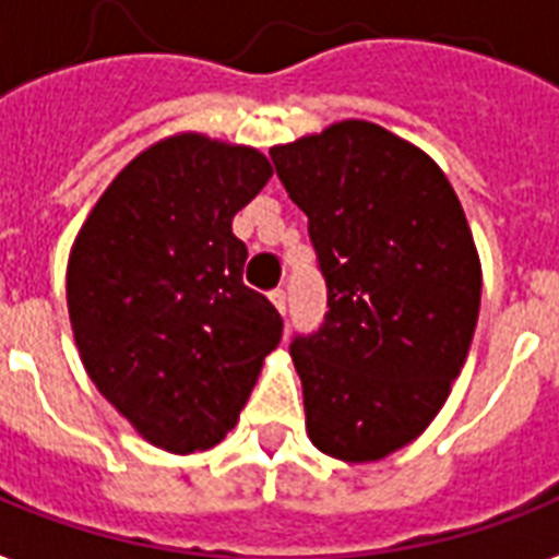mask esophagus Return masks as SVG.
I'll return each instance as SVG.
<instances>
[{
  "mask_svg": "<svg viewBox=\"0 0 559 559\" xmlns=\"http://www.w3.org/2000/svg\"><path fill=\"white\" fill-rule=\"evenodd\" d=\"M270 298H272V305L278 307V313H281V316L287 313V293H284V289H272Z\"/></svg>",
  "mask_w": 559,
  "mask_h": 559,
  "instance_id": "obj_1",
  "label": "esophagus"
}]
</instances>
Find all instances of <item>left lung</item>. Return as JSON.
<instances>
[{"instance_id": "left-lung-1", "label": "left lung", "mask_w": 559, "mask_h": 559, "mask_svg": "<svg viewBox=\"0 0 559 559\" xmlns=\"http://www.w3.org/2000/svg\"><path fill=\"white\" fill-rule=\"evenodd\" d=\"M307 214L328 316L289 345L313 447L368 464L432 424L464 368L481 261L464 209L420 147L371 121H336L270 151Z\"/></svg>"}]
</instances>
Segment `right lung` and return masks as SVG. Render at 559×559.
Returning <instances> with one entry per match:
<instances>
[{
    "label": "right lung",
    "instance_id": "add662e5",
    "mask_svg": "<svg viewBox=\"0 0 559 559\" xmlns=\"http://www.w3.org/2000/svg\"><path fill=\"white\" fill-rule=\"evenodd\" d=\"M270 177L254 147L168 135L109 182L74 237L66 301L81 362L159 450L223 441L281 342L284 322L243 284L231 231Z\"/></svg>",
    "mask_w": 559,
    "mask_h": 559
}]
</instances>
